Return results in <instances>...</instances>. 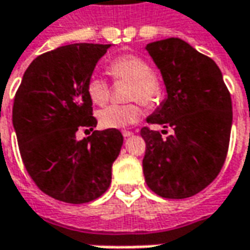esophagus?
Segmentation results:
<instances>
[{"instance_id": "esophagus-1", "label": "esophagus", "mask_w": 250, "mask_h": 250, "mask_svg": "<svg viewBox=\"0 0 250 250\" xmlns=\"http://www.w3.org/2000/svg\"><path fill=\"white\" fill-rule=\"evenodd\" d=\"M122 135H124V138H130L132 135H133V132H130V130H122Z\"/></svg>"}]
</instances>
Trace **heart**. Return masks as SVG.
<instances>
[{"label": "heart", "mask_w": 250, "mask_h": 250, "mask_svg": "<svg viewBox=\"0 0 250 250\" xmlns=\"http://www.w3.org/2000/svg\"><path fill=\"white\" fill-rule=\"evenodd\" d=\"M110 75L115 81L130 82L128 104H112L99 111V124L103 128L121 129L136 124L143 115L142 104L147 108H156L164 99L163 82L153 73V68L145 58L135 54H125L112 60L108 66ZM87 96L94 104L104 105L110 100L111 87L100 75H91L86 84Z\"/></svg>", "instance_id": "1"}]
</instances>
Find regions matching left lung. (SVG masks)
Returning a JSON list of instances; mask_svg holds the SVG:
<instances>
[{"label": "left lung", "instance_id": "1", "mask_svg": "<svg viewBox=\"0 0 250 250\" xmlns=\"http://www.w3.org/2000/svg\"><path fill=\"white\" fill-rule=\"evenodd\" d=\"M161 71L168 97L147 118L172 128L161 138L143 126V174L147 187L166 199H187L202 192L220 174L229 146L231 94L217 63L181 39L147 44ZM164 132V130H163Z\"/></svg>", "mask_w": 250, "mask_h": 250}]
</instances>
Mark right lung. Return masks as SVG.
Wrapping results in <instances>:
<instances>
[{
	"mask_svg": "<svg viewBox=\"0 0 250 250\" xmlns=\"http://www.w3.org/2000/svg\"><path fill=\"white\" fill-rule=\"evenodd\" d=\"M110 44H69L39 55L15 94L14 122L27 174L45 195L71 205L100 197L111 184L124 136L93 130L86 84ZM78 129L90 137L76 139Z\"/></svg>",
	"mask_w": 250,
	"mask_h": 250,
	"instance_id": "right-lung-1",
	"label": "right lung"
}]
</instances>
